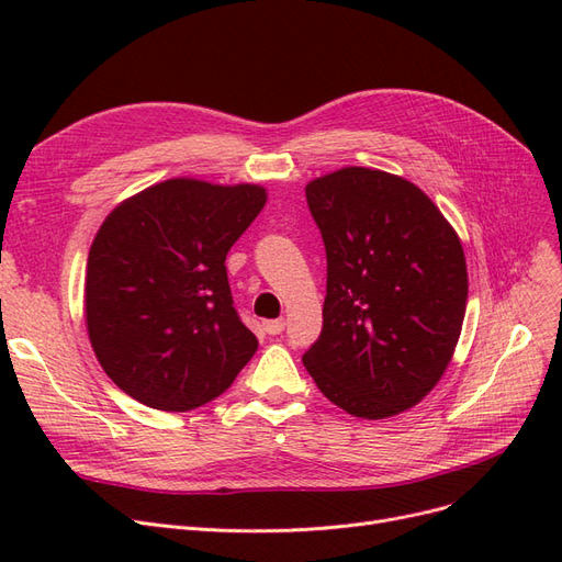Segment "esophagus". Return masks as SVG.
I'll return each instance as SVG.
<instances>
[{
    "mask_svg": "<svg viewBox=\"0 0 562 562\" xmlns=\"http://www.w3.org/2000/svg\"><path fill=\"white\" fill-rule=\"evenodd\" d=\"M285 328L283 318H274V321H265V333L267 335H281Z\"/></svg>",
    "mask_w": 562,
    "mask_h": 562,
    "instance_id": "34e87169",
    "label": "esophagus"
}]
</instances>
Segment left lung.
Here are the masks:
<instances>
[{"label":"left lung","instance_id":"1","mask_svg":"<svg viewBox=\"0 0 562 562\" xmlns=\"http://www.w3.org/2000/svg\"><path fill=\"white\" fill-rule=\"evenodd\" d=\"M304 192L328 258L323 328L304 368L353 417L407 411L436 386L462 333V244L419 187L384 171L342 168Z\"/></svg>","mask_w":562,"mask_h":562}]
</instances>
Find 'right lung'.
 Segmentation results:
<instances>
[{
  "label": "right lung",
  "mask_w": 562,
  "mask_h": 562,
  "mask_svg": "<svg viewBox=\"0 0 562 562\" xmlns=\"http://www.w3.org/2000/svg\"><path fill=\"white\" fill-rule=\"evenodd\" d=\"M258 184L173 178L131 196L98 229L87 326L108 378L168 413L211 403L258 349L234 310L227 252L262 211Z\"/></svg>",
  "instance_id": "1"
}]
</instances>
